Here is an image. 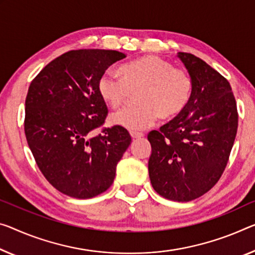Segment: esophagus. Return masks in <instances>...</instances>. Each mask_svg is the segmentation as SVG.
<instances>
[{
    "instance_id": "esophagus-1",
    "label": "esophagus",
    "mask_w": 255,
    "mask_h": 255,
    "mask_svg": "<svg viewBox=\"0 0 255 255\" xmlns=\"http://www.w3.org/2000/svg\"><path fill=\"white\" fill-rule=\"evenodd\" d=\"M131 136H132V139H139V138H142L143 133L142 132H131Z\"/></svg>"
}]
</instances>
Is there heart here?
I'll return each instance as SVG.
<instances>
[{
    "mask_svg": "<svg viewBox=\"0 0 255 255\" xmlns=\"http://www.w3.org/2000/svg\"><path fill=\"white\" fill-rule=\"evenodd\" d=\"M122 77L107 72L98 81V92L106 105L119 108L135 95L139 105L114 113L111 122L128 130H143L157 116L168 121L185 111L194 83L186 69L156 56L141 57L120 68Z\"/></svg>",
    "mask_w": 255,
    "mask_h": 255,
    "instance_id": "1",
    "label": "heart"
}]
</instances>
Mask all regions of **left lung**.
Returning <instances> with one entry per match:
<instances>
[{"label": "left lung", "instance_id": "8db88e82", "mask_svg": "<svg viewBox=\"0 0 255 255\" xmlns=\"http://www.w3.org/2000/svg\"><path fill=\"white\" fill-rule=\"evenodd\" d=\"M178 57L193 78V95L181 114L148 134V171L160 196L189 202L221 178L236 138L238 112L227 78L194 54Z\"/></svg>", "mask_w": 255, "mask_h": 255}]
</instances>
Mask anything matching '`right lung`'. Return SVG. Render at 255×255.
Wrapping results in <instances>:
<instances>
[{"instance_id": "1", "label": "right lung", "mask_w": 255, "mask_h": 255, "mask_svg": "<svg viewBox=\"0 0 255 255\" xmlns=\"http://www.w3.org/2000/svg\"><path fill=\"white\" fill-rule=\"evenodd\" d=\"M125 57L115 50L68 51L29 85L23 121L27 143L45 179L70 197L92 198L107 190L131 143L124 128H104L108 109L98 92L100 76Z\"/></svg>"}]
</instances>
